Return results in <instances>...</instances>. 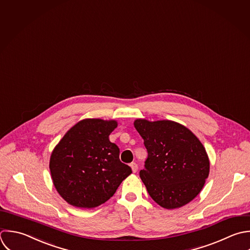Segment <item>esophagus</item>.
Instances as JSON below:
<instances>
[{"instance_id":"obj_1","label":"esophagus","mask_w":250,"mask_h":250,"mask_svg":"<svg viewBox=\"0 0 250 250\" xmlns=\"http://www.w3.org/2000/svg\"><path fill=\"white\" fill-rule=\"evenodd\" d=\"M130 167H131V169H132V171H133L134 173L138 170V166H137L136 163H131V164H130Z\"/></svg>"}]
</instances>
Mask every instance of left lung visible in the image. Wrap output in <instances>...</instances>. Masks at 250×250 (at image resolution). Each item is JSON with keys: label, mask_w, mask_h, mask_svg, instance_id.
I'll list each match as a JSON object with an SVG mask.
<instances>
[{"label": "left lung", "mask_w": 250, "mask_h": 250, "mask_svg": "<svg viewBox=\"0 0 250 250\" xmlns=\"http://www.w3.org/2000/svg\"><path fill=\"white\" fill-rule=\"evenodd\" d=\"M148 152L140 170L150 197L162 208L174 209L193 201L209 174V160L199 138L172 121H134Z\"/></svg>", "instance_id": "8db88e82"}]
</instances>
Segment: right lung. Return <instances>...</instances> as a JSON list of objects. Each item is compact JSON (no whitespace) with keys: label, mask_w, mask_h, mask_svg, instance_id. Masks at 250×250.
<instances>
[{"label":"right lung","mask_w":250,"mask_h":250,"mask_svg":"<svg viewBox=\"0 0 250 250\" xmlns=\"http://www.w3.org/2000/svg\"><path fill=\"white\" fill-rule=\"evenodd\" d=\"M117 121L84 119L72 126L53 149L49 169L58 194L71 206L93 208L107 202L132 172L120 161L109 135Z\"/></svg>","instance_id":"add662e5"}]
</instances>
